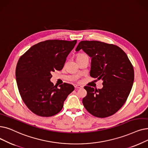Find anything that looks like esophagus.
I'll use <instances>...</instances> for the list:
<instances>
[{
  "label": "esophagus",
  "instance_id": "esophagus-1",
  "mask_svg": "<svg viewBox=\"0 0 148 148\" xmlns=\"http://www.w3.org/2000/svg\"><path fill=\"white\" fill-rule=\"evenodd\" d=\"M74 87L75 89H80V88H82V86L79 85H74Z\"/></svg>",
  "mask_w": 148,
  "mask_h": 148
}]
</instances>
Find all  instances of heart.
I'll list each match as a JSON object with an SVG mask.
<instances>
[{
    "label": "heart",
    "mask_w": 148,
    "mask_h": 148,
    "mask_svg": "<svg viewBox=\"0 0 148 148\" xmlns=\"http://www.w3.org/2000/svg\"><path fill=\"white\" fill-rule=\"evenodd\" d=\"M86 54H83V53H82V54H79L77 56V57H79V56H86Z\"/></svg>",
    "instance_id": "obj_1"
}]
</instances>
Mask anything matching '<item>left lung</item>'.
<instances>
[{"label":"left lung","mask_w":148,"mask_h":148,"mask_svg":"<svg viewBox=\"0 0 148 148\" xmlns=\"http://www.w3.org/2000/svg\"><path fill=\"white\" fill-rule=\"evenodd\" d=\"M83 49L92 58L90 75L103 81L101 89L85 86L87 95L82 100L92 115L105 118L123 106L131 92L134 71L126 54L113 44L100 41H81L75 51Z\"/></svg>","instance_id":"obj_1"}]
</instances>
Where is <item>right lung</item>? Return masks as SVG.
I'll return each mask as SVG.
<instances>
[{
  "instance_id": "obj_1",
  "label": "right lung",
  "mask_w": 148,
  "mask_h": 148,
  "mask_svg": "<svg viewBox=\"0 0 148 148\" xmlns=\"http://www.w3.org/2000/svg\"><path fill=\"white\" fill-rule=\"evenodd\" d=\"M77 40H48L31 47L18 59L16 82L23 101L29 110L41 117L59 113L74 87L64 83L57 87L50 79L51 72L60 71Z\"/></svg>"
}]
</instances>
